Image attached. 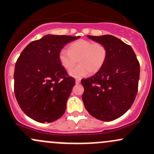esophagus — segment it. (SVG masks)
I'll return each mask as SVG.
<instances>
[{"label": "esophagus", "mask_w": 154, "mask_h": 154, "mask_svg": "<svg viewBox=\"0 0 154 154\" xmlns=\"http://www.w3.org/2000/svg\"><path fill=\"white\" fill-rule=\"evenodd\" d=\"M75 82H76V84H80V82H81L80 79H76Z\"/></svg>", "instance_id": "1"}]
</instances>
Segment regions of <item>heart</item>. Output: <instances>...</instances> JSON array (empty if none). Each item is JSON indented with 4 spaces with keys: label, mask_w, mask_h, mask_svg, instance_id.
<instances>
[{
    "label": "heart",
    "mask_w": 154,
    "mask_h": 154,
    "mask_svg": "<svg viewBox=\"0 0 154 154\" xmlns=\"http://www.w3.org/2000/svg\"><path fill=\"white\" fill-rule=\"evenodd\" d=\"M108 58V50L104 44L79 39L72 42L68 50H62L58 58L62 66L66 70L72 69L76 63L77 66L70 71L69 74L74 77L85 76L89 72L94 74L102 69Z\"/></svg>",
    "instance_id": "obj_1"
}]
</instances>
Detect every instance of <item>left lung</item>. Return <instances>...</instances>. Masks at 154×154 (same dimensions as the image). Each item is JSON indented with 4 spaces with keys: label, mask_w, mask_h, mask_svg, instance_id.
<instances>
[{
    "label": "left lung",
    "mask_w": 154,
    "mask_h": 154,
    "mask_svg": "<svg viewBox=\"0 0 154 154\" xmlns=\"http://www.w3.org/2000/svg\"><path fill=\"white\" fill-rule=\"evenodd\" d=\"M88 37L107 47L108 58L99 72L81 80L84 87L82 101L93 117L103 121H113L122 116L134 102L140 63L132 48L116 37Z\"/></svg>",
    "instance_id": "1"
}]
</instances>
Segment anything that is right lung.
<instances>
[{"label": "right lung", "instance_id": "right-lung-1", "mask_svg": "<svg viewBox=\"0 0 154 154\" xmlns=\"http://www.w3.org/2000/svg\"><path fill=\"white\" fill-rule=\"evenodd\" d=\"M80 36L47 35L30 42L15 64L14 89L17 101L28 117L50 123L64 114L75 80L58 58L59 52Z\"/></svg>", "mask_w": 154, "mask_h": 154}]
</instances>
